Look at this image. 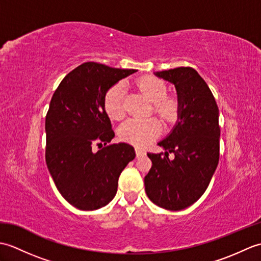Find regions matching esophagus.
I'll return each instance as SVG.
<instances>
[{"instance_id":"esophagus-1","label":"esophagus","mask_w":261,"mask_h":261,"mask_svg":"<svg viewBox=\"0 0 261 261\" xmlns=\"http://www.w3.org/2000/svg\"><path fill=\"white\" fill-rule=\"evenodd\" d=\"M136 154H137V157H141V156H145L146 152L140 148H136Z\"/></svg>"}]
</instances>
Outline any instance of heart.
Listing matches in <instances>:
<instances>
[{"label":"heart","mask_w":261,"mask_h":261,"mask_svg":"<svg viewBox=\"0 0 261 261\" xmlns=\"http://www.w3.org/2000/svg\"><path fill=\"white\" fill-rule=\"evenodd\" d=\"M139 90L152 102V110L164 121L171 122L178 114L179 104L173 96H166L167 86L156 77L145 76L137 82ZM124 85L118 83L104 96V109L111 119L120 120L124 116ZM162 125L156 119H129L120 126L119 136L123 141L138 147H143L157 138Z\"/></svg>","instance_id":"obj_1"}]
</instances>
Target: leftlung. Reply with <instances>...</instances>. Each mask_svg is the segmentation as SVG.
Returning a JSON list of instances; mask_svg holds the SVG:
<instances>
[{"label": "left lung", "mask_w": 261, "mask_h": 261, "mask_svg": "<svg viewBox=\"0 0 261 261\" xmlns=\"http://www.w3.org/2000/svg\"><path fill=\"white\" fill-rule=\"evenodd\" d=\"M154 75L176 87L178 121L160 141L164 153H148L152 166L145 177L149 199L158 206L184 210L201 197L220 158L219 108L206 83L192 67L157 71ZM169 152L175 158L170 161Z\"/></svg>", "instance_id": "8db88e82"}]
</instances>
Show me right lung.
I'll use <instances>...</instances> for the list:
<instances>
[{"mask_svg":"<svg viewBox=\"0 0 261 261\" xmlns=\"http://www.w3.org/2000/svg\"><path fill=\"white\" fill-rule=\"evenodd\" d=\"M136 71L84 63L64 77L51 97L46 164L59 193L79 210H97L112 201L120 174L136 157L127 143L107 146L114 131L104 109L107 92ZM96 145L102 149L96 152Z\"/></svg>","mask_w":261,"mask_h":261,"instance_id":"1","label":"right lung"}]
</instances>
